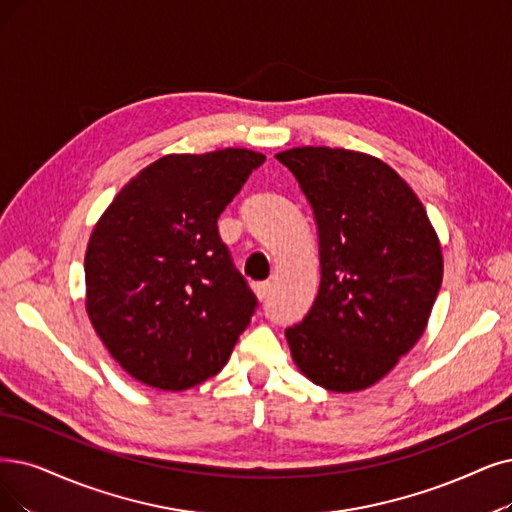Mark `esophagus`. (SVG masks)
<instances>
[{"label":"esophagus","mask_w":512,"mask_h":512,"mask_svg":"<svg viewBox=\"0 0 512 512\" xmlns=\"http://www.w3.org/2000/svg\"><path fill=\"white\" fill-rule=\"evenodd\" d=\"M254 292H256V296H258V300L269 298V294H271V283H269V281L256 283V285H254Z\"/></svg>","instance_id":"esophagus-1"}]
</instances>
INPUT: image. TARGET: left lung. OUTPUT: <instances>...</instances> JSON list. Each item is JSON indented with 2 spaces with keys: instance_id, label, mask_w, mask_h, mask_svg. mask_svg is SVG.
Returning a JSON list of instances; mask_svg holds the SVG:
<instances>
[{
  "instance_id": "obj_1",
  "label": "left lung",
  "mask_w": 512,
  "mask_h": 512,
  "mask_svg": "<svg viewBox=\"0 0 512 512\" xmlns=\"http://www.w3.org/2000/svg\"><path fill=\"white\" fill-rule=\"evenodd\" d=\"M275 157L311 203L319 237V292L285 330L292 359L325 391H365L426 330L443 279L437 231L412 187L374 155L296 147Z\"/></svg>"
}]
</instances>
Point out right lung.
Here are the masks:
<instances>
[{
	"label": "right lung",
	"mask_w": 512,
	"mask_h": 512,
	"mask_svg": "<svg viewBox=\"0 0 512 512\" xmlns=\"http://www.w3.org/2000/svg\"><path fill=\"white\" fill-rule=\"evenodd\" d=\"M262 161L233 147L163 155L94 224L86 313L134 380L176 393L227 365L256 298L220 241L218 216Z\"/></svg>",
	"instance_id": "obj_1"
}]
</instances>
